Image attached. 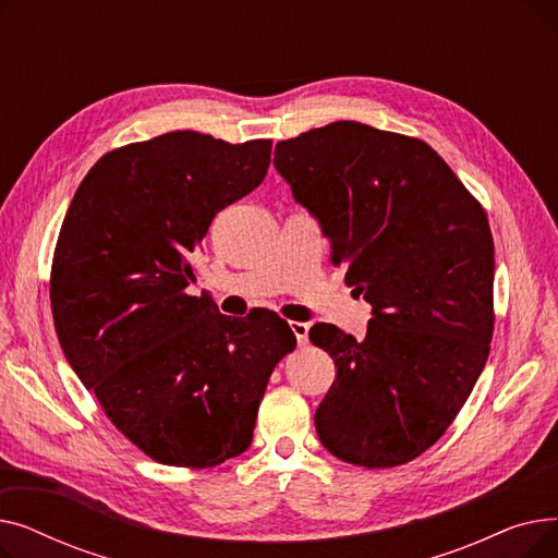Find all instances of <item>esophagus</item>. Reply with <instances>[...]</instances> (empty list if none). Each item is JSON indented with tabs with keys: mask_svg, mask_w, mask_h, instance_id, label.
<instances>
[{
	"mask_svg": "<svg viewBox=\"0 0 558 558\" xmlns=\"http://www.w3.org/2000/svg\"><path fill=\"white\" fill-rule=\"evenodd\" d=\"M289 328H291V332L296 335L299 345L307 343V335H310V326L307 324H303V320H289Z\"/></svg>",
	"mask_w": 558,
	"mask_h": 558,
	"instance_id": "obj_1",
	"label": "esophagus"
}]
</instances>
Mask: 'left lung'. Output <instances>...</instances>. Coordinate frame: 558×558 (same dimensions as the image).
Instances as JSON below:
<instances>
[{"mask_svg": "<svg viewBox=\"0 0 558 558\" xmlns=\"http://www.w3.org/2000/svg\"><path fill=\"white\" fill-rule=\"evenodd\" d=\"M274 165L373 305L360 341L330 324L310 330L337 366L314 414L320 444L364 468L412 461L488 360L495 259L482 203L427 142L360 122L280 140Z\"/></svg>", "mask_w": 558, "mask_h": 558, "instance_id": "1", "label": "left lung"}]
</instances>
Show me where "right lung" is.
I'll use <instances>...</instances> for the list:
<instances>
[{"label": "right lung", "instance_id": "1", "mask_svg": "<svg viewBox=\"0 0 558 558\" xmlns=\"http://www.w3.org/2000/svg\"><path fill=\"white\" fill-rule=\"evenodd\" d=\"M271 140L173 131L101 156L81 181L51 262L63 353L110 423L158 463L213 468L253 441L284 318H232L187 294L217 213L267 175Z\"/></svg>", "mask_w": 558, "mask_h": 558}]
</instances>
